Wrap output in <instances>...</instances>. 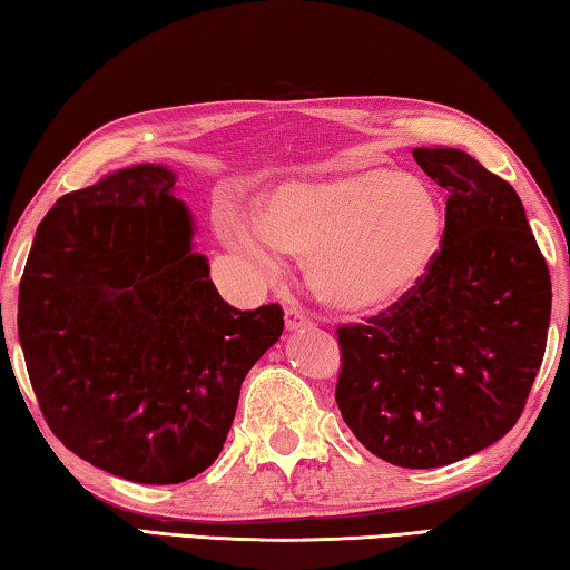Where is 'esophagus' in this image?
<instances>
[{"label":"esophagus","mask_w":570,"mask_h":570,"mask_svg":"<svg viewBox=\"0 0 570 570\" xmlns=\"http://www.w3.org/2000/svg\"><path fill=\"white\" fill-rule=\"evenodd\" d=\"M284 322H286V330H306V326H312L314 322L308 320L306 312H302V306H286V314H284Z\"/></svg>","instance_id":"esophagus-1"}]
</instances>
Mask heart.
Here are the masks:
<instances>
[{
    "mask_svg": "<svg viewBox=\"0 0 570 570\" xmlns=\"http://www.w3.org/2000/svg\"><path fill=\"white\" fill-rule=\"evenodd\" d=\"M440 200L410 173L360 168L322 180L284 183L250 216L240 246L264 268L272 248L304 258L306 278L324 304L377 312L410 294L442 246Z\"/></svg>",
    "mask_w": 570,
    "mask_h": 570,
    "instance_id": "b5f03b06",
    "label": "heart"
}]
</instances>
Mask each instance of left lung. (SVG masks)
Listing matches in <instances>:
<instances>
[{"mask_svg": "<svg viewBox=\"0 0 570 570\" xmlns=\"http://www.w3.org/2000/svg\"><path fill=\"white\" fill-rule=\"evenodd\" d=\"M445 188V234L422 282L342 324L334 400L354 438L400 468H440L513 430L546 354L551 274L508 180L458 148H414Z\"/></svg>", "mask_w": 570, "mask_h": 570, "instance_id": "1", "label": "left lung"}]
</instances>
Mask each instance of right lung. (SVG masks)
Here are the masks:
<instances>
[{
	"label": "right lung",
	"mask_w": 570,
	"mask_h": 570,
	"mask_svg": "<svg viewBox=\"0 0 570 570\" xmlns=\"http://www.w3.org/2000/svg\"><path fill=\"white\" fill-rule=\"evenodd\" d=\"M176 176L135 166L50 208L19 282L27 372L55 438L112 475L173 485L214 465L240 382L284 308L220 298Z\"/></svg>",
	"instance_id": "1"
}]
</instances>
